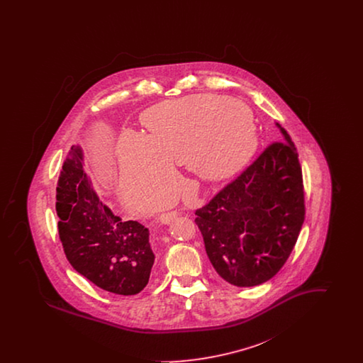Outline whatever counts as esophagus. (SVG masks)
<instances>
[{
  "mask_svg": "<svg viewBox=\"0 0 363 363\" xmlns=\"http://www.w3.org/2000/svg\"><path fill=\"white\" fill-rule=\"evenodd\" d=\"M179 213L177 211H170V212H166V213H160L159 215V222L163 223V225H169L170 222H173L174 219L178 216Z\"/></svg>",
  "mask_w": 363,
  "mask_h": 363,
  "instance_id": "1",
  "label": "esophagus"
}]
</instances>
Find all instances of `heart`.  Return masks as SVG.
<instances>
[{"label": "heart", "mask_w": 363, "mask_h": 363, "mask_svg": "<svg viewBox=\"0 0 363 363\" xmlns=\"http://www.w3.org/2000/svg\"><path fill=\"white\" fill-rule=\"evenodd\" d=\"M148 135L122 133L118 144L122 194L147 204L178 186L174 164H188L204 181H220L245 166L257 147L246 104L219 95H190L151 107Z\"/></svg>", "instance_id": "heart-1"}]
</instances>
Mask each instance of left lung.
Returning a JSON list of instances; mask_svg holds the SVG:
<instances>
[{
    "label": "left lung",
    "mask_w": 363,
    "mask_h": 363,
    "mask_svg": "<svg viewBox=\"0 0 363 363\" xmlns=\"http://www.w3.org/2000/svg\"><path fill=\"white\" fill-rule=\"evenodd\" d=\"M283 141L264 152L196 211L208 259L237 287L275 277L293 252L305 220L303 181L296 148L277 123Z\"/></svg>",
    "instance_id": "left-lung-1"
}]
</instances>
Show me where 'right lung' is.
<instances>
[{
	"label": "right lung",
	"mask_w": 363,
	"mask_h": 363,
	"mask_svg": "<svg viewBox=\"0 0 363 363\" xmlns=\"http://www.w3.org/2000/svg\"><path fill=\"white\" fill-rule=\"evenodd\" d=\"M80 145H72L57 184L58 234L70 265L91 283L118 295L138 294L148 283L155 255L150 231L123 222L104 204L84 172Z\"/></svg>",
	"instance_id": "obj_1"
}]
</instances>
